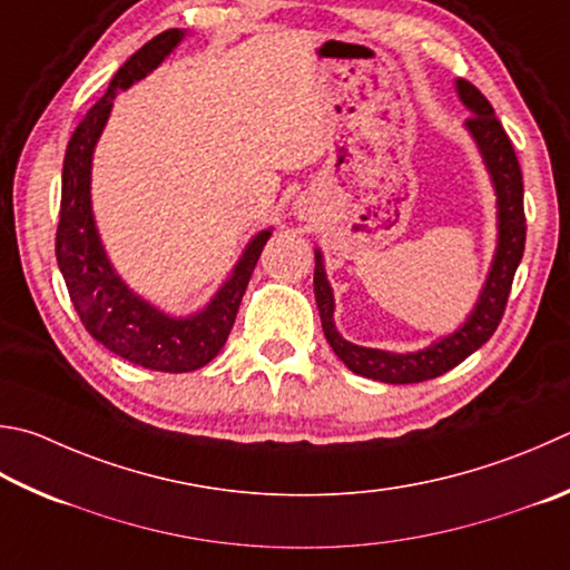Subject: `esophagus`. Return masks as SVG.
<instances>
[{"mask_svg": "<svg viewBox=\"0 0 570 570\" xmlns=\"http://www.w3.org/2000/svg\"><path fill=\"white\" fill-rule=\"evenodd\" d=\"M294 214L298 216V219L312 222L314 216H316V204L312 199H306V196H302V199L294 204Z\"/></svg>", "mask_w": 570, "mask_h": 570, "instance_id": "1", "label": "esophagus"}]
</instances>
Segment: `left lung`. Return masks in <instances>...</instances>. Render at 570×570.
<instances>
[{"mask_svg":"<svg viewBox=\"0 0 570 570\" xmlns=\"http://www.w3.org/2000/svg\"><path fill=\"white\" fill-rule=\"evenodd\" d=\"M459 99L471 111V119H465V129L479 147L485 169L491 174L495 189V219H499V244L481 288L479 302L473 312L463 321L453 334L433 341L431 346L411 354H393V351L366 348L346 341L336 331L334 324V292L326 278L324 256L316 249V268H314V294L324 326V336L334 348V354L358 376L384 381V384H419V381L436 379L446 374L453 366H459L463 358H469L475 348H481L485 341L499 328L505 302H509L513 274L521 264L525 246V214H523V177L519 159H515L513 144L509 134L503 131L501 121L495 119L491 101L485 99L471 81L456 79Z\"/></svg>","mask_w":570,"mask_h":570,"instance_id":"8db88e82","label":"left lung"}]
</instances>
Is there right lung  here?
<instances>
[{
	"mask_svg": "<svg viewBox=\"0 0 570 570\" xmlns=\"http://www.w3.org/2000/svg\"><path fill=\"white\" fill-rule=\"evenodd\" d=\"M184 39L181 29H167L124 61L111 77L107 95L87 111L69 139L61 169V206L57 226V264L81 324L114 354L131 364L184 374L209 364L232 334L242 296L272 229L246 244L234 272L202 312L169 316L131 292L114 272L101 246L91 212V157L105 131L117 91L129 89L157 69Z\"/></svg>",
	"mask_w": 570,
	"mask_h": 570,
	"instance_id": "1",
	"label": "right lung"
}]
</instances>
